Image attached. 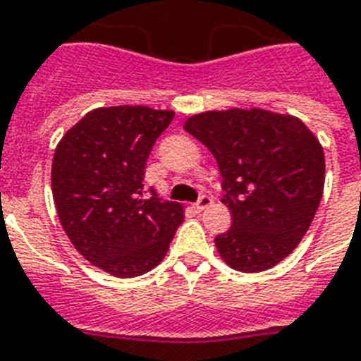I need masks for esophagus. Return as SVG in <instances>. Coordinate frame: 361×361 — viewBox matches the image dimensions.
Here are the masks:
<instances>
[{
  "label": "esophagus",
  "mask_w": 361,
  "mask_h": 361,
  "mask_svg": "<svg viewBox=\"0 0 361 361\" xmlns=\"http://www.w3.org/2000/svg\"><path fill=\"white\" fill-rule=\"evenodd\" d=\"M211 204H213V198H211V196H207V195H204V196H200V200L196 202V204L192 207H195V209L198 211V213H200V211L207 209V207H209Z\"/></svg>",
  "instance_id": "obj_1"
}]
</instances>
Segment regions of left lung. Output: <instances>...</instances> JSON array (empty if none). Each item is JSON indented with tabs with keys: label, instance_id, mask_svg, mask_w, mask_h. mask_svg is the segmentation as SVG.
Listing matches in <instances>:
<instances>
[{
	"label": "left lung",
	"instance_id": "left-lung-1",
	"mask_svg": "<svg viewBox=\"0 0 361 361\" xmlns=\"http://www.w3.org/2000/svg\"><path fill=\"white\" fill-rule=\"evenodd\" d=\"M183 130L216 159L231 228L215 237L226 265L262 272L306 235L324 189V152L293 114L267 109L206 111Z\"/></svg>",
	"mask_w": 361,
	"mask_h": 361
}]
</instances>
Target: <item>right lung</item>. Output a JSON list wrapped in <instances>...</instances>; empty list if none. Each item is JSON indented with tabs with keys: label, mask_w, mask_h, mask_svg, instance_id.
I'll list each match as a JSON object with an SVG mask.
<instances>
[{
	"label": "right lung",
	"mask_w": 361,
	"mask_h": 361,
	"mask_svg": "<svg viewBox=\"0 0 361 361\" xmlns=\"http://www.w3.org/2000/svg\"><path fill=\"white\" fill-rule=\"evenodd\" d=\"M174 111L146 105L98 107L59 140L51 190L75 250L116 278L146 274L163 262L183 221L178 202L142 196L146 159Z\"/></svg>",
	"instance_id": "add662e5"
}]
</instances>
